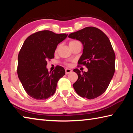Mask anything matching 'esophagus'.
<instances>
[{"label": "esophagus", "mask_w": 133, "mask_h": 133, "mask_svg": "<svg viewBox=\"0 0 133 133\" xmlns=\"http://www.w3.org/2000/svg\"><path fill=\"white\" fill-rule=\"evenodd\" d=\"M71 71H72V70H71V69H70L66 68V69H65V72H66V75H68V74L70 73Z\"/></svg>", "instance_id": "obj_1"}]
</instances>
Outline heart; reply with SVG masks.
Here are the masks:
<instances>
[{"label": "heart", "mask_w": 133, "mask_h": 133, "mask_svg": "<svg viewBox=\"0 0 133 133\" xmlns=\"http://www.w3.org/2000/svg\"><path fill=\"white\" fill-rule=\"evenodd\" d=\"M75 42V41H71L70 42V43H72V42Z\"/></svg>", "instance_id": "heart-1"}]
</instances>
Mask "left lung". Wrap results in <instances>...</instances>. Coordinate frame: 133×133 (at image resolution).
Returning a JSON list of instances; mask_svg holds the SVG:
<instances>
[{
    "label": "left lung",
    "instance_id": "8db88e82",
    "mask_svg": "<svg viewBox=\"0 0 133 133\" xmlns=\"http://www.w3.org/2000/svg\"><path fill=\"white\" fill-rule=\"evenodd\" d=\"M78 40L83 45V54L78 61L79 65L85 66L88 71H73L78 79L73 84L78 95L87 99H93L106 90L115 71L116 55L108 37L94 27H87L69 35Z\"/></svg>",
    "mask_w": 133,
    "mask_h": 133
}]
</instances>
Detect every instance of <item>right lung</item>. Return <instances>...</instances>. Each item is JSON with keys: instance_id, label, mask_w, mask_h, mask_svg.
<instances>
[{"instance_id": "1", "label": "right lung", "mask_w": 133, "mask_h": 133, "mask_svg": "<svg viewBox=\"0 0 133 133\" xmlns=\"http://www.w3.org/2000/svg\"><path fill=\"white\" fill-rule=\"evenodd\" d=\"M67 36L50 30L36 32L24 42L18 55L17 75L24 90L36 100H45L55 94L58 80L65 75L60 66L53 71L46 68L48 60L55 57L57 44Z\"/></svg>"}]
</instances>
